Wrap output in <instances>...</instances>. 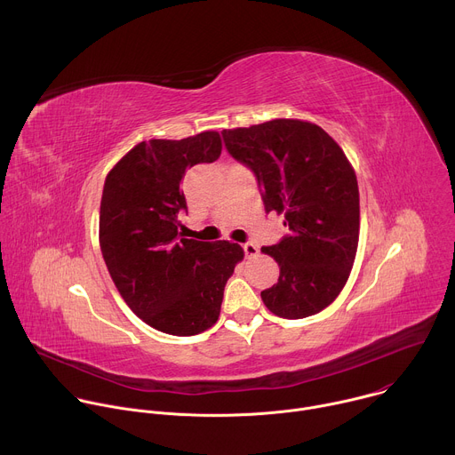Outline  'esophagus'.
<instances>
[{"label":"esophagus","mask_w":455,"mask_h":455,"mask_svg":"<svg viewBox=\"0 0 455 455\" xmlns=\"http://www.w3.org/2000/svg\"><path fill=\"white\" fill-rule=\"evenodd\" d=\"M243 250H244V255H246V257H251V255H257V251H259V248H257V244H255V243H251V241H248V243H244V244H243Z\"/></svg>","instance_id":"34e87169"}]
</instances>
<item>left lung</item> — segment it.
I'll return each mask as SVG.
<instances>
[{"instance_id": "8db88e82", "label": "left lung", "mask_w": 455, "mask_h": 455, "mask_svg": "<svg viewBox=\"0 0 455 455\" xmlns=\"http://www.w3.org/2000/svg\"><path fill=\"white\" fill-rule=\"evenodd\" d=\"M221 135L228 155L253 172L265 211L284 214L290 228L261 248L281 268L263 302L283 318L328 307L349 277L360 230L358 181L344 151L322 127L291 118Z\"/></svg>"}]
</instances>
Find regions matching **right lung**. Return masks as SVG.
I'll list each match as a JSON object with an SVG mask.
<instances>
[{
  "label": "right lung",
  "instance_id": "1",
  "mask_svg": "<svg viewBox=\"0 0 455 455\" xmlns=\"http://www.w3.org/2000/svg\"><path fill=\"white\" fill-rule=\"evenodd\" d=\"M220 155L216 132L140 142L104 183L99 232L108 272L125 304L169 335L190 337L214 326L225 284L243 259L235 243L185 239L180 232L185 171Z\"/></svg>",
  "mask_w": 455,
  "mask_h": 455
}]
</instances>
